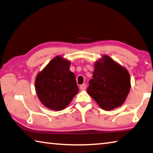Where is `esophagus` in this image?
<instances>
[{
    "label": "esophagus",
    "mask_w": 153,
    "mask_h": 153,
    "mask_svg": "<svg viewBox=\"0 0 153 153\" xmlns=\"http://www.w3.org/2000/svg\"><path fill=\"white\" fill-rule=\"evenodd\" d=\"M85 89H86V85H85V84H82L80 86V89L81 91H84L85 90Z\"/></svg>",
    "instance_id": "esophagus-1"
}]
</instances>
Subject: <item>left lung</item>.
Returning <instances> with one entry per match:
<instances>
[{"label":"left lung","mask_w":153,"mask_h":153,"mask_svg":"<svg viewBox=\"0 0 153 153\" xmlns=\"http://www.w3.org/2000/svg\"><path fill=\"white\" fill-rule=\"evenodd\" d=\"M94 67L93 79L87 88L88 94L104 110L122 106L131 87L127 69L106 54L95 62Z\"/></svg>","instance_id":"obj_1"}]
</instances>
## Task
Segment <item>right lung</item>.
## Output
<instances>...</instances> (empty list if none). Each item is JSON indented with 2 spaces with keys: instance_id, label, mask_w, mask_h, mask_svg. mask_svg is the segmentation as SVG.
<instances>
[{
  "instance_id": "1",
  "label": "right lung",
  "mask_w": 153,
  "mask_h": 153,
  "mask_svg": "<svg viewBox=\"0 0 153 153\" xmlns=\"http://www.w3.org/2000/svg\"><path fill=\"white\" fill-rule=\"evenodd\" d=\"M71 62L56 56L37 73L35 85L39 101L54 111L66 108L79 92L76 77L70 71Z\"/></svg>"
}]
</instances>
